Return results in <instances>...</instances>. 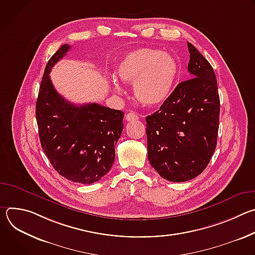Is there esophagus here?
I'll list each match as a JSON object with an SVG mask.
<instances>
[{
  "instance_id": "1",
  "label": "esophagus",
  "mask_w": 255,
  "mask_h": 255,
  "mask_svg": "<svg viewBox=\"0 0 255 255\" xmlns=\"http://www.w3.org/2000/svg\"><path fill=\"white\" fill-rule=\"evenodd\" d=\"M126 120L127 121H134V120H137L139 117H138V115H136L135 113H133V112H129L128 114H126Z\"/></svg>"
}]
</instances>
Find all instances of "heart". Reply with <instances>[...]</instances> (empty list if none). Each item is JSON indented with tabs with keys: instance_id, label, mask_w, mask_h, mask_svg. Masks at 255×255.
<instances>
[{
	"instance_id": "b5f03b06",
	"label": "heart",
	"mask_w": 255,
	"mask_h": 255,
	"mask_svg": "<svg viewBox=\"0 0 255 255\" xmlns=\"http://www.w3.org/2000/svg\"><path fill=\"white\" fill-rule=\"evenodd\" d=\"M178 75V63L167 52L152 48H140L125 54L117 63L116 76L125 84H133L136 99L145 106L157 107L170 96ZM112 90L122 94L116 81Z\"/></svg>"
}]
</instances>
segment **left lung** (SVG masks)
Segmentation results:
<instances>
[{"label": "left lung", "instance_id": "left-lung-1", "mask_svg": "<svg viewBox=\"0 0 255 255\" xmlns=\"http://www.w3.org/2000/svg\"><path fill=\"white\" fill-rule=\"evenodd\" d=\"M190 80L176 86L159 110L147 116V156L159 175L174 183L195 178L216 149L220 99L209 61L188 42Z\"/></svg>", "mask_w": 255, "mask_h": 255}]
</instances>
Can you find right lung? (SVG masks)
Listing matches in <instances>:
<instances>
[{
	"instance_id": "add662e5",
	"label": "right lung",
	"mask_w": 255,
	"mask_h": 255,
	"mask_svg": "<svg viewBox=\"0 0 255 255\" xmlns=\"http://www.w3.org/2000/svg\"><path fill=\"white\" fill-rule=\"evenodd\" d=\"M70 46L63 44L48 60L36 102L41 147L64 178L91 185L111 169L124 113L92 103L75 105L54 89L49 74Z\"/></svg>"
}]
</instances>
